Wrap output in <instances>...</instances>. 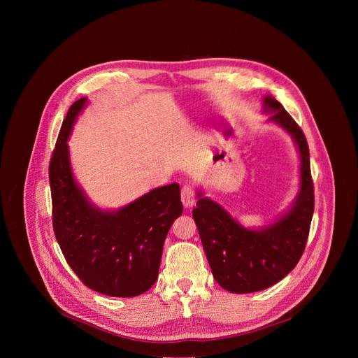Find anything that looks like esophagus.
I'll use <instances>...</instances> for the list:
<instances>
[{
    "label": "esophagus",
    "instance_id": "esophagus-1",
    "mask_svg": "<svg viewBox=\"0 0 358 358\" xmlns=\"http://www.w3.org/2000/svg\"><path fill=\"white\" fill-rule=\"evenodd\" d=\"M181 201L184 203L185 208H191L195 203V189L192 185L185 184L181 188Z\"/></svg>",
    "mask_w": 358,
    "mask_h": 358
}]
</instances>
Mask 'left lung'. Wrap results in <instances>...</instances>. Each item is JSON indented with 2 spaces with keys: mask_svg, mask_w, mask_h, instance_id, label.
Listing matches in <instances>:
<instances>
[{
  "mask_svg": "<svg viewBox=\"0 0 358 358\" xmlns=\"http://www.w3.org/2000/svg\"><path fill=\"white\" fill-rule=\"evenodd\" d=\"M271 122L283 127L300 155V191L292 208L273 224L248 229L218 202L198 192L192 218L218 285L232 293L259 292L282 280L300 261L315 211L309 145L292 116L272 96L264 97Z\"/></svg>",
  "mask_w": 358,
  "mask_h": 358,
  "instance_id": "8db88e82",
  "label": "left lung"
}]
</instances>
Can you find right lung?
<instances>
[{
    "label": "right lung",
    "instance_id": "1",
    "mask_svg": "<svg viewBox=\"0 0 358 358\" xmlns=\"http://www.w3.org/2000/svg\"><path fill=\"white\" fill-rule=\"evenodd\" d=\"M86 101L69 108L49 163L55 238L85 286L115 297L138 296L157 280L166 236L182 214L180 185L151 189L117 211L94 207L73 178L68 150Z\"/></svg>",
    "mask_w": 358,
    "mask_h": 358
}]
</instances>
